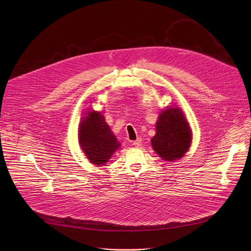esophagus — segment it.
Returning <instances> with one entry per match:
<instances>
[{"label":"esophagus","mask_w":251,"mask_h":251,"mask_svg":"<svg viewBox=\"0 0 251 251\" xmlns=\"http://www.w3.org/2000/svg\"><path fill=\"white\" fill-rule=\"evenodd\" d=\"M131 143H132V146H134V147H140V144H141V139L140 138H138L137 140H135V141H131Z\"/></svg>","instance_id":"34e87169"}]
</instances>
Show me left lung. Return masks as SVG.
Returning <instances> with one entry per match:
<instances>
[{
	"label": "left lung",
	"instance_id": "obj_1",
	"mask_svg": "<svg viewBox=\"0 0 251 251\" xmlns=\"http://www.w3.org/2000/svg\"><path fill=\"white\" fill-rule=\"evenodd\" d=\"M153 151L163 160L172 162L185 154L192 141V132L183 111L168 107L162 111L155 124V135L151 138Z\"/></svg>",
	"mask_w": 251,
	"mask_h": 251
}]
</instances>
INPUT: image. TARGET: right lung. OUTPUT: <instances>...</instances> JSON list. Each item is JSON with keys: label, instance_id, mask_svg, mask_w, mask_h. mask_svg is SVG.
<instances>
[{"label": "right lung", "instance_id": "right-lung-1", "mask_svg": "<svg viewBox=\"0 0 251 251\" xmlns=\"http://www.w3.org/2000/svg\"><path fill=\"white\" fill-rule=\"evenodd\" d=\"M79 123V144L91 164L105 165L121 147L100 112L88 110Z\"/></svg>", "mask_w": 251, "mask_h": 251}]
</instances>
